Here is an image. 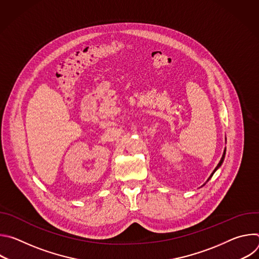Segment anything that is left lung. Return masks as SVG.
Listing matches in <instances>:
<instances>
[{
    "label": "left lung",
    "instance_id": "left-lung-1",
    "mask_svg": "<svg viewBox=\"0 0 259 259\" xmlns=\"http://www.w3.org/2000/svg\"><path fill=\"white\" fill-rule=\"evenodd\" d=\"M225 156H226V150H225V152H224V155H223V157H221V160H220V162H219V163H218V165H217V166H216V168H215V169H214V171H213V172H212V174H211V175H210V177H209V178H208V180H209V179H210V178H211V177H212V176H213V174H214V172H215V171H216V170H217V169H218V168H219V167H220V166H221V164H223V162H224V160H225Z\"/></svg>",
    "mask_w": 259,
    "mask_h": 259
}]
</instances>
